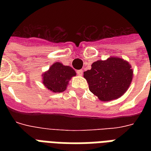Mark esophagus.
Returning <instances> with one entry per match:
<instances>
[{
	"instance_id": "obj_1",
	"label": "esophagus",
	"mask_w": 151,
	"mask_h": 151,
	"mask_svg": "<svg viewBox=\"0 0 151 151\" xmlns=\"http://www.w3.org/2000/svg\"><path fill=\"white\" fill-rule=\"evenodd\" d=\"M77 73L79 76H81L83 74V70H77Z\"/></svg>"
}]
</instances>
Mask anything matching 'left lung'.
<instances>
[{
	"mask_svg": "<svg viewBox=\"0 0 151 151\" xmlns=\"http://www.w3.org/2000/svg\"><path fill=\"white\" fill-rule=\"evenodd\" d=\"M133 71L124 59L110 57L92 64L91 70L85 71L90 92L102 101H110L122 96L129 88Z\"/></svg>",
	"mask_w": 151,
	"mask_h": 151,
	"instance_id": "1",
	"label": "left lung"
}]
</instances>
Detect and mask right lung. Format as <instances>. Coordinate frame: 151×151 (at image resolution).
Segmentation results:
<instances>
[{
    "mask_svg": "<svg viewBox=\"0 0 151 151\" xmlns=\"http://www.w3.org/2000/svg\"><path fill=\"white\" fill-rule=\"evenodd\" d=\"M75 75L72 67L55 63L43 74V84L52 92H62L66 90L70 79Z\"/></svg>",
    "mask_w": 151,
    "mask_h": 151,
    "instance_id": "1",
    "label": "right lung"
}]
</instances>
